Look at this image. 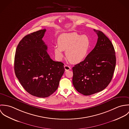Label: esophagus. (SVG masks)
Wrapping results in <instances>:
<instances>
[{"label": "esophagus", "mask_w": 129, "mask_h": 129, "mask_svg": "<svg viewBox=\"0 0 129 129\" xmlns=\"http://www.w3.org/2000/svg\"><path fill=\"white\" fill-rule=\"evenodd\" d=\"M64 69H65V71H69L71 70V67L69 66H67V65H65L64 66Z\"/></svg>", "instance_id": "esophagus-1"}]
</instances>
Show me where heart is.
<instances>
[{"label": "heart", "mask_w": 129, "mask_h": 129, "mask_svg": "<svg viewBox=\"0 0 129 129\" xmlns=\"http://www.w3.org/2000/svg\"><path fill=\"white\" fill-rule=\"evenodd\" d=\"M90 45V39L85 35H80L76 33L65 34L57 40V46L54 51L58 59L63 57L62 51H66L68 60L73 63L82 61L86 56Z\"/></svg>", "instance_id": "b5f03b06"}]
</instances>
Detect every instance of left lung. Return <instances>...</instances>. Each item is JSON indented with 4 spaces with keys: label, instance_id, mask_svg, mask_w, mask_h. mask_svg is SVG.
Here are the masks:
<instances>
[{
    "label": "left lung",
    "instance_id": "left-lung-1",
    "mask_svg": "<svg viewBox=\"0 0 129 129\" xmlns=\"http://www.w3.org/2000/svg\"><path fill=\"white\" fill-rule=\"evenodd\" d=\"M96 45L85 59L73 68V83L84 95L101 91L110 83L116 66L115 52L110 40L101 31Z\"/></svg>",
    "mask_w": 129,
    "mask_h": 129
}]
</instances>
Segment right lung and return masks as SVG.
<instances>
[{"instance_id":"1","label":"right lung","mask_w":129,"mask_h":129,"mask_svg":"<svg viewBox=\"0 0 129 129\" xmlns=\"http://www.w3.org/2000/svg\"><path fill=\"white\" fill-rule=\"evenodd\" d=\"M46 30L28 34L19 43L14 58V71L25 90L40 98L47 97L57 89L64 72V64L54 61L42 40Z\"/></svg>"}]
</instances>
